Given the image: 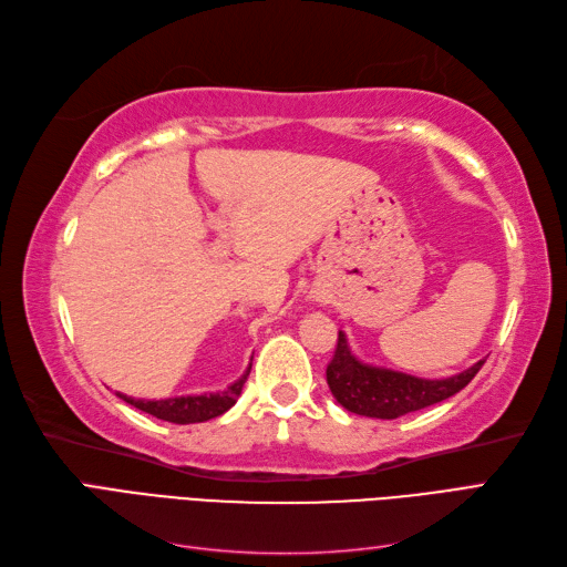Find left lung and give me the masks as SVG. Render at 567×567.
<instances>
[{"label": "left lung", "instance_id": "8db88e82", "mask_svg": "<svg viewBox=\"0 0 567 567\" xmlns=\"http://www.w3.org/2000/svg\"><path fill=\"white\" fill-rule=\"evenodd\" d=\"M483 364L485 359H480L471 369L440 381L416 379V375L402 371L359 362L350 352L346 333L338 331L333 359L326 367V383H329L338 404L352 414L390 421L452 398L475 379Z\"/></svg>", "mask_w": 567, "mask_h": 567}]
</instances>
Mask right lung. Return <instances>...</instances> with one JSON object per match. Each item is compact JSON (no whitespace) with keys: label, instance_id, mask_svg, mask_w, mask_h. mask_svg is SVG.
<instances>
[{"label":"right lung","instance_id":"add662e5","mask_svg":"<svg viewBox=\"0 0 567 567\" xmlns=\"http://www.w3.org/2000/svg\"><path fill=\"white\" fill-rule=\"evenodd\" d=\"M250 367L246 369L241 379L221 392L184 394V398H167V400H134V398H127V394H123V392H117V398L125 400L127 404H132L136 409L146 411V414H151V416L161 419V421L179 423V425L203 423V421H210L215 416H221L227 409H231L236 404L238 394H241L244 383L250 373Z\"/></svg>","mask_w":567,"mask_h":567}]
</instances>
